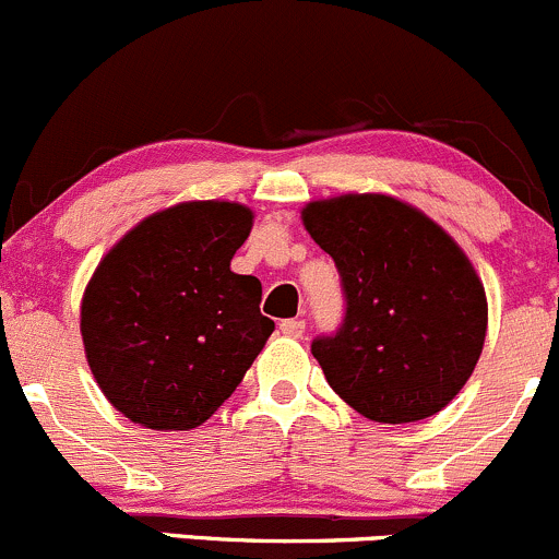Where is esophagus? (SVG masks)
Returning a JSON list of instances; mask_svg holds the SVG:
<instances>
[{
	"mask_svg": "<svg viewBox=\"0 0 559 559\" xmlns=\"http://www.w3.org/2000/svg\"><path fill=\"white\" fill-rule=\"evenodd\" d=\"M280 331L285 333V336H290V338H298L304 333V320H282L280 322Z\"/></svg>",
	"mask_w": 559,
	"mask_h": 559,
	"instance_id": "esophagus-1",
	"label": "esophagus"
}]
</instances>
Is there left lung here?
Instances as JSON below:
<instances>
[{"mask_svg": "<svg viewBox=\"0 0 559 559\" xmlns=\"http://www.w3.org/2000/svg\"><path fill=\"white\" fill-rule=\"evenodd\" d=\"M304 226L336 263L344 318L312 342L328 384L377 423L441 412L474 373L487 298L430 217L379 193L312 201Z\"/></svg>", "mask_w": 559, "mask_h": 559, "instance_id": "obj_1", "label": "left lung"}]
</instances>
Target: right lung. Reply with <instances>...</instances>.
Returning <instances> with one entry per match:
<instances>
[{"label": "right lung", "mask_w": 559, "mask_h": 559, "mask_svg": "<svg viewBox=\"0 0 559 559\" xmlns=\"http://www.w3.org/2000/svg\"><path fill=\"white\" fill-rule=\"evenodd\" d=\"M250 228L252 212L231 201L177 204L126 234L91 277L80 309L85 358L131 423H206L272 336L261 282L231 272Z\"/></svg>", "instance_id": "add662e5"}]
</instances>
